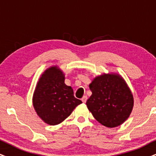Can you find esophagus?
<instances>
[{
  "mask_svg": "<svg viewBox=\"0 0 156 156\" xmlns=\"http://www.w3.org/2000/svg\"><path fill=\"white\" fill-rule=\"evenodd\" d=\"M81 101H83V103H86V101H87V96H83V98H81Z\"/></svg>",
  "mask_w": 156,
  "mask_h": 156,
  "instance_id": "esophagus-1",
  "label": "esophagus"
}]
</instances>
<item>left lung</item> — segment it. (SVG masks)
Returning a JSON list of instances; mask_svg holds the SVG:
<instances>
[{"mask_svg":"<svg viewBox=\"0 0 156 156\" xmlns=\"http://www.w3.org/2000/svg\"><path fill=\"white\" fill-rule=\"evenodd\" d=\"M92 92L86 105L93 116L107 127H117L129 117L133 97L122 78L117 75L98 76L89 85Z\"/></svg>","mask_w":156,"mask_h":156,"instance_id":"left-lung-1","label":"left lung"}]
</instances>
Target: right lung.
Returning <instances> with one entry per match:
<instances>
[{
  "mask_svg": "<svg viewBox=\"0 0 156 156\" xmlns=\"http://www.w3.org/2000/svg\"><path fill=\"white\" fill-rule=\"evenodd\" d=\"M64 81L62 73L52 67L43 73L35 89L34 109L39 117L50 125L60 124L82 103L74 96L73 88Z\"/></svg>",
  "mask_w": 156,
  "mask_h": 156,
  "instance_id": "add662e5",
  "label": "right lung"
}]
</instances>
